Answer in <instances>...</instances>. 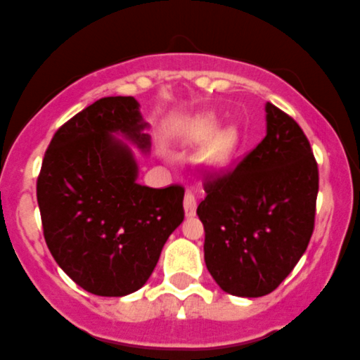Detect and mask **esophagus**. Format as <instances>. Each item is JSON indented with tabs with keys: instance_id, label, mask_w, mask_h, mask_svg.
Listing matches in <instances>:
<instances>
[{
	"instance_id": "esophagus-1",
	"label": "esophagus",
	"mask_w": 360,
	"mask_h": 360,
	"mask_svg": "<svg viewBox=\"0 0 360 360\" xmlns=\"http://www.w3.org/2000/svg\"><path fill=\"white\" fill-rule=\"evenodd\" d=\"M184 212H186V217H193L196 212V196L191 189H188L184 195Z\"/></svg>"
}]
</instances>
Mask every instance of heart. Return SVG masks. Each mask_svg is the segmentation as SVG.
Masks as SVG:
<instances>
[{
  "mask_svg": "<svg viewBox=\"0 0 360 360\" xmlns=\"http://www.w3.org/2000/svg\"><path fill=\"white\" fill-rule=\"evenodd\" d=\"M219 129V124L213 120L212 116H203L198 117L191 124V135L196 140H208L212 138ZM236 145H238V135H236L234 129H225V131L220 133L215 140L212 141V147L208 150V160L212 164H224L229 157L232 155V152L236 150Z\"/></svg>",
  "mask_w": 360,
  "mask_h": 360,
  "instance_id": "b5f03b06",
  "label": "heart"
}]
</instances>
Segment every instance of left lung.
<instances>
[{"mask_svg": "<svg viewBox=\"0 0 360 360\" xmlns=\"http://www.w3.org/2000/svg\"><path fill=\"white\" fill-rule=\"evenodd\" d=\"M266 136L238 167L210 176L198 213L205 263L238 297L274 292L294 270L314 231L318 164L301 126L266 102Z\"/></svg>", "mask_w": 360, "mask_h": 360, "instance_id": "1", "label": "left lung"}]
</instances>
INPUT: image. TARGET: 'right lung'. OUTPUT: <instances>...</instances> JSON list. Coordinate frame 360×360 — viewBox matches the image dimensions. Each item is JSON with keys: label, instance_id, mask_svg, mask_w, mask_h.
<instances>
[{"label": "right lung", "instance_id": "obj_1", "mask_svg": "<svg viewBox=\"0 0 360 360\" xmlns=\"http://www.w3.org/2000/svg\"><path fill=\"white\" fill-rule=\"evenodd\" d=\"M135 97H104L54 133L37 179L44 239L61 270L90 294L122 297L145 285L184 220V188L136 183L124 136L148 152Z\"/></svg>", "mask_w": 360, "mask_h": 360}]
</instances>
